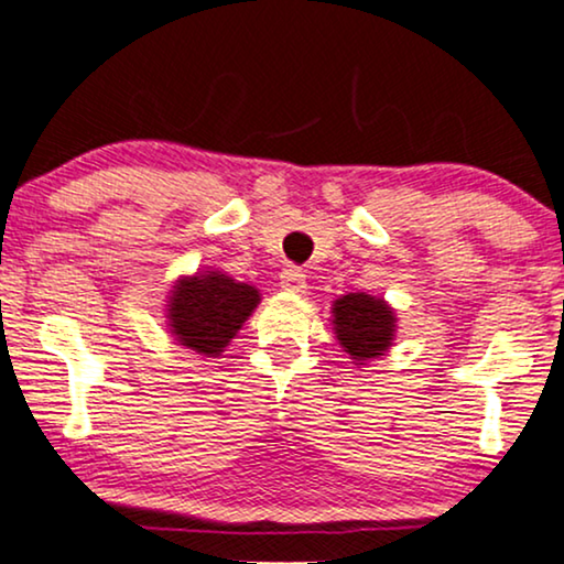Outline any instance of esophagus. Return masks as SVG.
I'll list each match as a JSON object with an SVG mask.
<instances>
[{"label":"esophagus","instance_id":"esophagus-1","mask_svg":"<svg viewBox=\"0 0 564 564\" xmlns=\"http://www.w3.org/2000/svg\"><path fill=\"white\" fill-rule=\"evenodd\" d=\"M281 289L289 291V294H302L306 289V275L296 265H289L281 273Z\"/></svg>","mask_w":564,"mask_h":564}]
</instances>
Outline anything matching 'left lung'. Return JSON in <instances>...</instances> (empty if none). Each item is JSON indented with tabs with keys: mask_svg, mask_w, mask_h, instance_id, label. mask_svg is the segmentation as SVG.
Instances as JSON below:
<instances>
[{
	"mask_svg": "<svg viewBox=\"0 0 564 564\" xmlns=\"http://www.w3.org/2000/svg\"><path fill=\"white\" fill-rule=\"evenodd\" d=\"M395 319L393 306L369 294H346L333 302L335 338L356 365L380 359L393 346Z\"/></svg>",
	"mask_w": 564,
	"mask_h": 564,
	"instance_id": "1",
	"label": "left lung"
}]
</instances>
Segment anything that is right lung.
<instances>
[{
	"label": "right lung",
	"instance_id": "add662e5",
	"mask_svg": "<svg viewBox=\"0 0 564 564\" xmlns=\"http://www.w3.org/2000/svg\"><path fill=\"white\" fill-rule=\"evenodd\" d=\"M258 304V289L220 270L182 275L166 304L169 330L180 346L218 359Z\"/></svg>",
	"mask_w": 564,
	"mask_h": 564
}]
</instances>
